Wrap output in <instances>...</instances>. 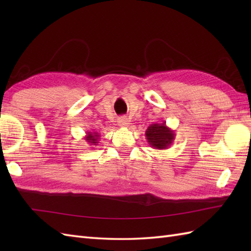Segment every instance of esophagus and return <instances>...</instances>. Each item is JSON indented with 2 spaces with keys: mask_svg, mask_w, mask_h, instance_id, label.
<instances>
[{
  "mask_svg": "<svg viewBox=\"0 0 251 251\" xmlns=\"http://www.w3.org/2000/svg\"><path fill=\"white\" fill-rule=\"evenodd\" d=\"M129 122L130 121L127 119L126 116H122L119 120H117V124H119V126H121V127H128L130 124Z\"/></svg>",
  "mask_w": 251,
  "mask_h": 251,
  "instance_id": "esophagus-1",
  "label": "esophagus"
}]
</instances>
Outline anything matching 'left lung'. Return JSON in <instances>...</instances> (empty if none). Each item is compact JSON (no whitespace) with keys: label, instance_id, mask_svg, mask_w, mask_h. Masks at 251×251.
<instances>
[{"label":"left lung","instance_id":"1","mask_svg":"<svg viewBox=\"0 0 251 251\" xmlns=\"http://www.w3.org/2000/svg\"><path fill=\"white\" fill-rule=\"evenodd\" d=\"M148 143L156 150H166L173 145L176 134L173 129L167 127L166 122L154 123L146 130Z\"/></svg>","mask_w":251,"mask_h":251}]
</instances>
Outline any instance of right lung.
Returning <instances> with one entry per match:
<instances>
[{"label":"right lung","instance_id":"obj_1","mask_svg":"<svg viewBox=\"0 0 251 251\" xmlns=\"http://www.w3.org/2000/svg\"><path fill=\"white\" fill-rule=\"evenodd\" d=\"M99 138H100V135L98 134V132L87 131L86 136L84 137V139L86 140V142L89 146H97L99 143ZM92 148H94V147H92Z\"/></svg>","mask_w":251,"mask_h":251}]
</instances>
